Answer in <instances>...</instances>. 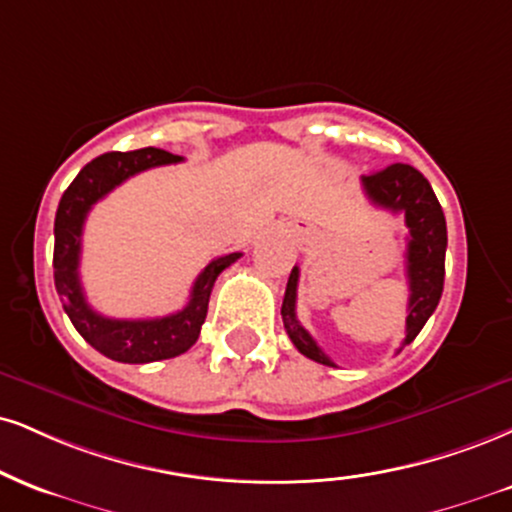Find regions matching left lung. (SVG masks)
Wrapping results in <instances>:
<instances>
[{"instance_id":"left-lung-1","label":"left lung","mask_w":512,"mask_h":512,"mask_svg":"<svg viewBox=\"0 0 512 512\" xmlns=\"http://www.w3.org/2000/svg\"><path fill=\"white\" fill-rule=\"evenodd\" d=\"M362 188L365 195L377 207L389 209V212L405 214V226H408V252H405V272L410 283L408 300V319H405V348L415 341L422 326L432 317L439 305L443 293V274H446V217L436 200L432 186L415 166L410 164H391L377 174L362 176ZM298 279L300 269L293 267L288 276L286 295H283L281 317L286 334L293 346L310 360L322 362V365L336 367L329 355L317 346V341L305 331L295 315V300H298Z\"/></svg>"}]
</instances>
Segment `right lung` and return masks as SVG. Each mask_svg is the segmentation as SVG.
<instances>
[{
	"label": "right lung",
	"instance_id": "1",
	"mask_svg": "<svg viewBox=\"0 0 512 512\" xmlns=\"http://www.w3.org/2000/svg\"><path fill=\"white\" fill-rule=\"evenodd\" d=\"M181 159L183 157L171 155L159 147L107 152V155H100L85 164L59 200L57 219H54V286H57L64 312L78 334L92 348L116 362L145 365V362L169 360V357L186 353L205 324L214 281L240 257V252H231V255H221L209 262L193 283L188 305L174 315L157 319H112L88 305L83 286H80L78 264L83 224L92 205L112 193L116 186H121L126 178L152 169V166L176 164Z\"/></svg>",
	"mask_w": 512,
	"mask_h": 512
}]
</instances>
